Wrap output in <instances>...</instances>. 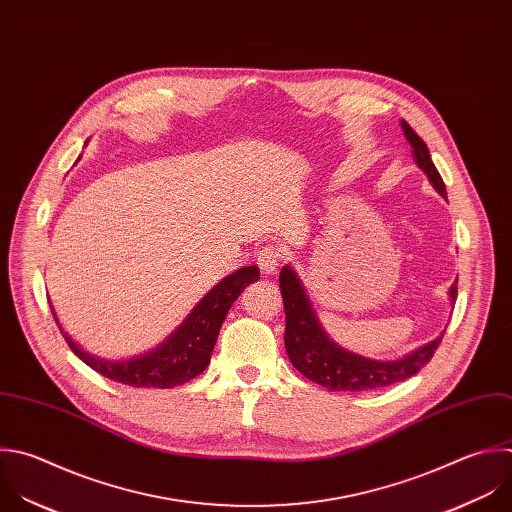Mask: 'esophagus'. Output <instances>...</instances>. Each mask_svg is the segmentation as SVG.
<instances>
[{
	"mask_svg": "<svg viewBox=\"0 0 512 512\" xmlns=\"http://www.w3.org/2000/svg\"><path fill=\"white\" fill-rule=\"evenodd\" d=\"M281 259H283V253H281V249L275 247V245H265V247H261V249L257 251V265H259V269H261L263 275L275 273V269H277V265H279Z\"/></svg>",
	"mask_w": 512,
	"mask_h": 512,
	"instance_id": "esophagus-1",
	"label": "esophagus"
}]
</instances>
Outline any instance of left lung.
Instances as JSON below:
<instances>
[{"label":"left lung","instance_id":"left-lung-1","mask_svg":"<svg viewBox=\"0 0 512 512\" xmlns=\"http://www.w3.org/2000/svg\"><path fill=\"white\" fill-rule=\"evenodd\" d=\"M402 130L412 146L416 164L424 170L432 187L446 199L444 181L430 158L426 142L414 132V128L406 120H402ZM456 283L458 281H454V285L450 287L452 303H456L458 295ZM279 287L285 307V350L289 362L307 380L331 392H370L408 380L432 360L444 337L442 333L440 337L432 339L430 344L414 350L402 360L380 362L364 358L337 346L325 333V329L317 321V315L305 295L297 273L289 265H285L279 273Z\"/></svg>","mask_w":512,"mask_h":512}]
</instances>
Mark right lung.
Returning <instances> with one entry per match:
<instances>
[{
	"mask_svg": "<svg viewBox=\"0 0 512 512\" xmlns=\"http://www.w3.org/2000/svg\"><path fill=\"white\" fill-rule=\"evenodd\" d=\"M259 279V269L255 265L241 267L239 271L227 275L221 283H217L189 313V317L170 333L168 339L148 354L130 360H102L88 352H84L74 339L62 329L54 307L52 313L60 331L68 342L70 350L94 372L100 376L114 380L118 384H126L132 388H175L187 384L189 380L203 374L211 362L213 348L217 344L219 329L237 301L241 291Z\"/></svg>",
	"mask_w": 512,
	"mask_h": 512,
	"instance_id": "add662e5",
	"label": "right lung"
}]
</instances>
